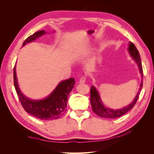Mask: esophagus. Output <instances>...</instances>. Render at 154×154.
<instances>
[{
	"label": "esophagus",
	"instance_id": "obj_1",
	"mask_svg": "<svg viewBox=\"0 0 154 154\" xmlns=\"http://www.w3.org/2000/svg\"><path fill=\"white\" fill-rule=\"evenodd\" d=\"M85 81H86V78L85 76H82V77L80 78V80H79V83H83L85 82Z\"/></svg>",
	"mask_w": 154,
	"mask_h": 154
}]
</instances>
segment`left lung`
<instances>
[{
    "label": "left lung",
    "instance_id": "left-lung-1",
    "mask_svg": "<svg viewBox=\"0 0 154 154\" xmlns=\"http://www.w3.org/2000/svg\"><path fill=\"white\" fill-rule=\"evenodd\" d=\"M128 53L131 57L134 59V60L137 63L139 71L140 72L141 75V82L139 85V88L138 92L137 93L136 96H135L134 99L133 100L132 102H131L128 105L124 106L123 108L120 109H112L109 108L103 104V101H101V97L100 93L97 91L94 86H92L91 88V104L92 106V108L94 112L96 113L97 116L100 117L104 118H109V119H115L121 117V116L125 114L129 110H131L133 106L136 104V101L139 97V94L141 90V88L143 87V68H142V64L141 62V58L140 55H139V51H137L136 46L134 45L133 43L129 42L128 48Z\"/></svg>",
    "mask_w": 154,
    "mask_h": 154
}]
</instances>
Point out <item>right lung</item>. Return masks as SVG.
I'll list each match as a JSON object with an SVG mask.
<instances>
[{"label": "right lung", "instance_id": "obj_1", "mask_svg": "<svg viewBox=\"0 0 154 154\" xmlns=\"http://www.w3.org/2000/svg\"><path fill=\"white\" fill-rule=\"evenodd\" d=\"M46 33L47 32L44 30L35 32L24 42L22 47L27 43L34 42ZM15 66L13 70L14 85L23 108L27 112L42 120H53L61 117L67 110L68 96L75 84L74 79L71 78L66 80L61 81L53 92L44 99L32 100L26 97L20 89Z\"/></svg>", "mask_w": 154, "mask_h": 154}]
</instances>
